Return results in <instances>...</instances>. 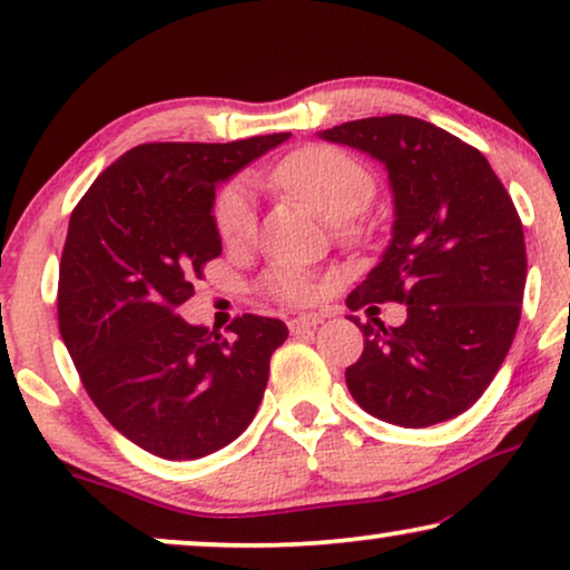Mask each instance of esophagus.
Segmentation results:
<instances>
[{
    "mask_svg": "<svg viewBox=\"0 0 570 570\" xmlns=\"http://www.w3.org/2000/svg\"><path fill=\"white\" fill-rule=\"evenodd\" d=\"M318 324H322V316L303 314V316H293L291 322H287V330H291L293 334H306L311 330H316Z\"/></svg>",
    "mask_w": 570,
    "mask_h": 570,
    "instance_id": "obj_1",
    "label": "esophagus"
}]
</instances>
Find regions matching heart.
I'll return each mask as SVG.
<instances>
[{"mask_svg": "<svg viewBox=\"0 0 570 570\" xmlns=\"http://www.w3.org/2000/svg\"><path fill=\"white\" fill-rule=\"evenodd\" d=\"M277 186L293 197L308 202L318 213L340 220V233L345 238L361 236V225L350 217L363 213L376 197V176L361 160L345 150L330 145H306L293 150L275 168ZM213 223L223 244L236 246L254 233V202L246 184L233 181L217 191L213 202ZM264 287L272 298L287 306H306L314 301L316 283L306 272L277 264L264 277Z\"/></svg>", "mask_w": 570, "mask_h": 570, "instance_id": "b5f03b06", "label": "heart"}]
</instances>
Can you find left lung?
I'll use <instances>...</instances> for the list:
<instances>
[{"instance_id":"8db88e82","label":"left lung","mask_w":570,"mask_h":570,"mask_svg":"<svg viewBox=\"0 0 570 570\" xmlns=\"http://www.w3.org/2000/svg\"><path fill=\"white\" fill-rule=\"evenodd\" d=\"M324 139L381 160L394 191L392 244L347 295L371 311L365 345L345 371L373 417L428 428L470 410L505 361L527 283L524 228L478 147L415 116H371L324 129ZM376 302H404L384 327Z\"/></svg>"}]
</instances>
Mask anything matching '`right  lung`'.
Instances as JSON below:
<instances>
[{"label": "right lung", "instance_id": "add662e5", "mask_svg": "<svg viewBox=\"0 0 570 570\" xmlns=\"http://www.w3.org/2000/svg\"><path fill=\"white\" fill-rule=\"evenodd\" d=\"M287 137L137 145L92 181L69 217L61 340L104 417L155 456L213 454L259 410L287 326L244 314L223 337L186 324L178 306L223 252L215 186Z\"/></svg>", "mask_w": 570, "mask_h": 570}]
</instances>
